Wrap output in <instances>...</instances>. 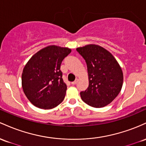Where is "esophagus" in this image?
Listing matches in <instances>:
<instances>
[{
	"label": "esophagus",
	"mask_w": 146,
	"mask_h": 146,
	"mask_svg": "<svg viewBox=\"0 0 146 146\" xmlns=\"http://www.w3.org/2000/svg\"><path fill=\"white\" fill-rule=\"evenodd\" d=\"M78 78H76V80H75V81H74L72 82V85H76V83H78Z\"/></svg>",
	"instance_id": "esophagus-1"
}]
</instances>
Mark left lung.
Wrapping results in <instances>:
<instances>
[{
	"label": "left lung",
	"instance_id": "8db88e82",
	"mask_svg": "<svg viewBox=\"0 0 146 146\" xmlns=\"http://www.w3.org/2000/svg\"><path fill=\"white\" fill-rule=\"evenodd\" d=\"M86 60L89 86L80 92L86 104L94 108L107 106L119 94L123 75L120 65L112 54L104 47L88 45L76 49Z\"/></svg>",
	"mask_w": 146,
	"mask_h": 146
}]
</instances>
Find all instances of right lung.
<instances>
[{
  "mask_svg": "<svg viewBox=\"0 0 146 146\" xmlns=\"http://www.w3.org/2000/svg\"><path fill=\"white\" fill-rule=\"evenodd\" d=\"M70 52L67 47L50 45L36 53L25 65L22 74L23 90L36 107L52 109L63 101L67 86L60 68Z\"/></svg>",
  "mask_w": 146,
  "mask_h": 146,
  "instance_id": "obj_1",
  "label": "right lung"
}]
</instances>
